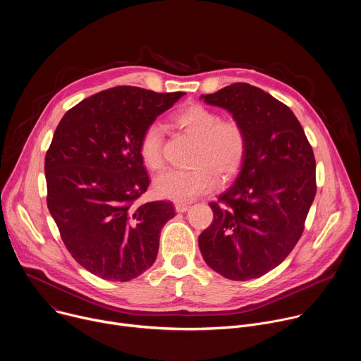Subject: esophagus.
Returning <instances> with one entry per match:
<instances>
[{"mask_svg": "<svg viewBox=\"0 0 361 361\" xmlns=\"http://www.w3.org/2000/svg\"><path fill=\"white\" fill-rule=\"evenodd\" d=\"M190 209V205L185 202H176V212L177 213H184Z\"/></svg>", "mask_w": 361, "mask_h": 361, "instance_id": "1", "label": "esophagus"}]
</instances>
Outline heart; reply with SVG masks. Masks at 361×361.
<instances>
[{"label":"heart","instance_id":"heart-1","mask_svg":"<svg viewBox=\"0 0 361 361\" xmlns=\"http://www.w3.org/2000/svg\"><path fill=\"white\" fill-rule=\"evenodd\" d=\"M173 124L194 138L190 169H169L154 178L157 195L174 201H188L216 188L219 178L227 181L241 169L247 154V133L235 118L202 104H190L171 117ZM142 164L157 171L164 164L163 134L149 124L138 140Z\"/></svg>","mask_w":361,"mask_h":361}]
</instances>
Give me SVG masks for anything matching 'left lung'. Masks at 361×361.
<instances>
[{
  "label": "left lung",
  "instance_id": "obj_1",
  "mask_svg": "<svg viewBox=\"0 0 361 361\" xmlns=\"http://www.w3.org/2000/svg\"><path fill=\"white\" fill-rule=\"evenodd\" d=\"M201 97L228 110L248 142L234 184L209 204L214 220L198 237L202 259L226 279H259L304 231L317 191L314 152L294 113L259 87L234 82Z\"/></svg>",
  "mask_w": 361,
  "mask_h": 361
}]
</instances>
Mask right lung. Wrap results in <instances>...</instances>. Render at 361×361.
Returning a JSON list of instances; mask_svg holds the SVG:
<instances>
[{
  "mask_svg": "<svg viewBox=\"0 0 361 361\" xmlns=\"http://www.w3.org/2000/svg\"><path fill=\"white\" fill-rule=\"evenodd\" d=\"M185 92L120 85L70 109L45 154L47 205L74 260L128 281L156 262L170 201L137 204L149 184L138 140Z\"/></svg>",
  "mask_w": 361,
  "mask_h": 361,
  "instance_id": "right-lung-1",
  "label": "right lung"
}]
</instances>
